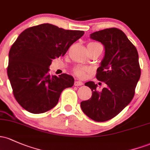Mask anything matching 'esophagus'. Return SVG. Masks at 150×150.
<instances>
[{"mask_svg": "<svg viewBox=\"0 0 150 150\" xmlns=\"http://www.w3.org/2000/svg\"><path fill=\"white\" fill-rule=\"evenodd\" d=\"M83 83H82L81 81H75V83H74V85L75 86H81V85H83Z\"/></svg>", "mask_w": 150, "mask_h": 150, "instance_id": "34e87169", "label": "esophagus"}]
</instances>
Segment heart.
I'll use <instances>...</instances> for the list:
<instances>
[{
    "label": "heart",
    "instance_id": "obj_1",
    "mask_svg": "<svg viewBox=\"0 0 150 150\" xmlns=\"http://www.w3.org/2000/svg\"><path fill=\"white\" fill-rule=\"evenodd\" d=\"M98 44H100V43L93 42H90L88 45H98ZM85 71H86V69L83 68V67H76V68L74 70V72H75V74L77 75V76H78L79 78H83V77L85 76Z\"/></svg>",
    "mask_w": 150,
    "mask_h": 150
}]
</instances>
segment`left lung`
<instances>
[{
  "instance_id": "obj_1",
  "label": "left lung",
  "mask_w": 150,
  "mask_h": 150,
  "mask_svg": "<svg viewBox=\"0 0 150 150\" xmlns=\"http://www.w3.org/2000/svg\"><path fill=\"white\" fill-rule=\"evenodd\" d=\"M90 38L105 47V56L97 70L96 78L106 87L99 92L94 82L85 83L93 91L92 97L81 102L80 106L90 119L105 122L115 117L132 100L141 75L139 56L135 46L116 28L93 33Z\"/></svg>"
}]
</instances>
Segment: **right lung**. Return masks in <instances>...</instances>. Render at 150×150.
<instances>
[{
    "instance_id": "right-lung-1",
    "label": "right lung",
    "mask_w": 150,
    "mask_h": 150,
    "mask_svg": "<svg viewBox=\"0 0 150 150\" xmlns=\"http://www.w3.org/2000/svg\"><path fill=\"white\" fill-rule=\"evenodd\" d=\"M85 33L44 23L20 34L8 55V76L14 97L25 110L40 114L53 108L60 94L74 85L71 75H50L52 59L63 56Z\"/></svg>"
}]
</instances>
